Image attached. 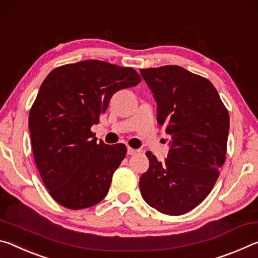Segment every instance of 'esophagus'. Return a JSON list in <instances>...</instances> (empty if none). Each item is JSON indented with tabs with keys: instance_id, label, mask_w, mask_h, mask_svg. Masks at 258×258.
<instances>
[{
	"instance_id": "obj_1",
	"label": "esophagus",
	"mask_w": 258,
	"mask_h": 258,
	"mask_svg": "<svg viewBox=\"0 0 258 258\" xmlns=\"http://www.w3.org/2000/svg\"><path fill=\"white\" fill-rule=\"evenodd\" d=\"M137 152H138L137 150L132 149V147H129V146H128V149H126V153H128L129 155H134V154H136Z\"/></svg>"
}]
</instances>
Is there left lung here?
Wrapping results in <instances>:
<instances>
[{
  "label": "left lung",
  "mask_w": 258,
  "mask_h": 258,
  "mask_svg": "<svg viewBox=\"0 0 258 258\" xmlns=\"http://www.w3.org/2000/svg\"><path fill=\"white\" fill-rule=\"evenodd\" d=\"M171 137L163 162L151 152L139 179L143 199L163 214L188 213L206 199L225 162L230 115L213 83L183 67L141 70Z\"/></svg>",
  "instance_id": "8db88e82"
}]
</instances>
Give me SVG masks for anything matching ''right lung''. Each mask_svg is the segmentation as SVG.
I'll return each instance as SVG.
<instances>
[{
  "label": "right lung",
  "instance_id": "obj_1",
  "mask_svg": "<svg viewBox=\"0 0 258 258\" xmlns=\"http://www.w3.org/2000/svg\"><path fill=\"white\" fill-rule=\"evenodd\" d=\"M141 81L132 67L91 59L57 67L41 84L28 126L41 178L59 205L89 208L106 197L126 147L98 143L90 128L116 91Z\"/></svg>",
  "mask_w": 258,
  "mask_h": 258
}]
</instances>
